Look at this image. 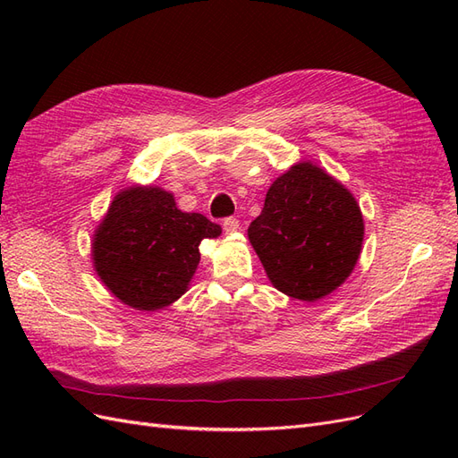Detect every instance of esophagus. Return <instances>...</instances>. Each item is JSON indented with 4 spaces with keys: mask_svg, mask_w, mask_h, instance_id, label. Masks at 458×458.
<instances>
[{
    "mask_svg": "<svg viewBox=\"0 0 458 458\" xmlns=\"http://www.w3.org/2000/svg\"><path fill=\"white\" fill-rule=\"evenodd\" d=\"M224 229H225V233H227V234L237 233V231L241 229V225H239V219H234V217H225V219H224Z\"/></svg>",
    "mask_w": 458,
    "mask_h": 458,
    "instance_id": "1",
    "label": "esophagus"
}]
</instances>
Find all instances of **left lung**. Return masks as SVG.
Here are the masks:
<instances>
[{"instance_id": "8db88e82", "label": "left lung", "mask_w": 458, "mask_h": 458, "mask_svg": "<svg viewBox=\"0 0 458 458\" xmlns=\"http://www.w3.org/2000/svg\"><path fill=\"white\" fill-rule=\"evenodd\" d=\"M365 221L355 197L317 164H294L271 183L248 227L271 284L317 301L345 283L361 254Z\"/></svg>"}]
</instances>
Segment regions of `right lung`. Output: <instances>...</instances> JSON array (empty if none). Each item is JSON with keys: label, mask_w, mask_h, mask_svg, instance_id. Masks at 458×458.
<instances>
[{"label": "right lung", "mask_w": 458, "mask_h": 458, "mask_svg": "<svg viewBox=\"0 0 458 458\" xmlns=\"http://www.w3.org/2000/svg\"><path fill=\"white\" fill-rule=\"evenodd\" d=\"M221 227L202 214L182 212L157 185L122 189L91 241L97 276L110 294L137 311H157L182 298L195 275L204 239Z\"/></svg>", "instance_id": "add662e5"}]
</instances>
